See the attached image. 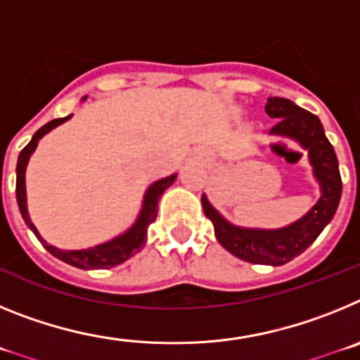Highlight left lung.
Wrapping results in <instances>:
<instances>
[{"label": "left lung", "instance_id": "left-lung-1", "mask_svg": "<svg viewBox=\"0 0 360 360\" xmlns=\"http://www.w3.org/2000/svg\"><path fill=\"white\" fill-rule=\"evenodd\" d=\"M265 111L269 117L278 119L270 135L287 136L308 151L314 176L321 187V198L303 218L283 229H245L232 225L212 207L205 195L202 196V205L205 216L214 225L216 240L224 245V249L243 262L279 266L303 254L332 221L341 200L342 182L333 146L314 113L283 97H270Z\"/></svg>", "mask_w": 360, "mask_h": 360}]
</instances>
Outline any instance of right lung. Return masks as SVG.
<instances>
[{
    "instance_id": "1",
    "label": "right lung",
    "mask_w": 360,
    "mask_h": 360,
    "mask_svg": "<svg viewBox=\"0 0 360 360\" xmlns=\"http://www.w3.org/2000/svg\"><path fill=\"white\" fill-rule=\"evenodd\" d=\"M86 97H82L84 101ZM68 119H72V115L65 117V119H53L50 122H46L43 128L37 129L32 136V141L21 149L18 158V167H15V198H18L19 212L23 216L27 227H30V231L37 236V240L43 243V247L49 250L52 256H56L57 259L68 263L72 266H77V269L84 270H94V269H111V266L120 265L126 259H129L131 256H135L139 250L144 247L146 238H148V227L155 221L157 218V205L160 196L164 195V191L174 182L176 174H171V176H165L162 180H157L155 184L148 187L144 195V202H142L141 214L136 216L135 224L128 229V231L120 234V236L113 238V240L106 241V243H101L97 247H90V249H81V250H63L57 249L53 245L46 243V241L41 238V234L37 232L36 225L32 224L30 216H28L27 209V189H25V171H27V164L30 160V155L36 151L37 142L43 139L46 133L52 131L53 128L61 126L63 122H66Z\"/></svg>"
}]
</instances>
